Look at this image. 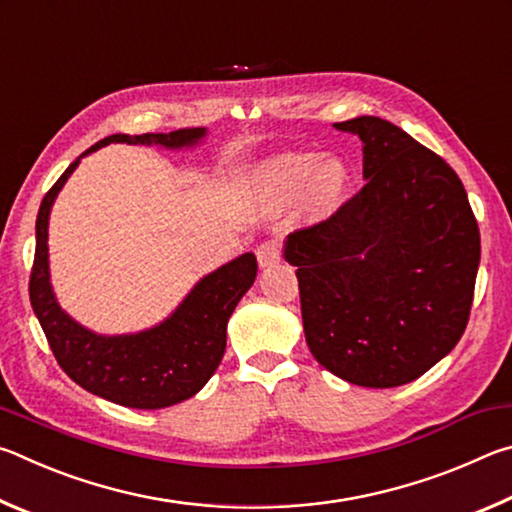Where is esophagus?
Segmentation results:
<instances>
[{
    "label": "esophagus",
    "mask_w": 512,
    "mask_h": 512,
    "mask_svg": "<svg viewBox=\"0 0 512 512\" xmlns=\"http://www.w3.org/2000/svg\"><path fill=\"white\" fill-rule=\"evenodd\" d=\"M257 262L262 268H268L275 262H280V246H277L275 241H264V244L257 248Z\"/></svg>",
    "instance_id": "1"
}]
</instances>
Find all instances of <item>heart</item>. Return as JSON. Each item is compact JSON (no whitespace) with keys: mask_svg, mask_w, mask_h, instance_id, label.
Returning <instances> with one entry per match:
<instances>
[{"mask_svg":"<svg viewBox=\"0 0 512 512\" xmlns=\"http://www.w3.org/2000/svg\"><path fill=\"white\" fill-rule=\"evenodd\" d=\"M266 180L284 194H300L309 187V201L316 207H329L339 201L348 171L336 158H323L318 153H289L266 169Z\"/></svg>","mask_w":512,"mask_h":512,"instance_id":"b5f03b06","label":"heart"}]
</instances>
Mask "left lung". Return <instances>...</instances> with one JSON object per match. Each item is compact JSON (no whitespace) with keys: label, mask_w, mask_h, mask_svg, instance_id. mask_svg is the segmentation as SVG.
Wrapping results in <instances>:
<instances>
[{"label":"left lung","mask_w":512,"mask_h":512,"mask_svg":"<svg viewBox=\"0 0 512 512\" xmlns=\"http://www.w3.org/2000/svg\"><path fill=\"white\" fill-rule=\"evenodd\" d=\"M363 142L359 194L291 232L302 327L320 366L350 384H409L461 341L481 259L479 225L449 164L379 117L334 124Z\"/></svg>","instance_id":"1"}]
</instances>
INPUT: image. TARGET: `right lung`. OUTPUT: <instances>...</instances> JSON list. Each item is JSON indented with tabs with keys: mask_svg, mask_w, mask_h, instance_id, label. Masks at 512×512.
I'll list each match as a JSON object with an SVG mask.
<instances>
[{
	"mask_svg": "<svg viewBox=\"0 0 512 512\" xmlns=\"http://www.w3.org/2000/svg\"><path fill=\"white\" fill-rule=\"evenodd\" d=\"M205 128L171 133L110 135L81 153L42 198L36 219V259L29 282L31 307L69 377L92 395L128 409H164L194 397L219 368L232 311L253 287L257 259L244 253L198 280L162 323L135 334H97L58 305L49 273V214L81 158L108 144H144L160 149H194Z\"/></svg>",
	"mask_w": 512,
	"mask_h": 512,
	"instance_id": "obj_1",
	"label": "right lung"
}]
</instances>
